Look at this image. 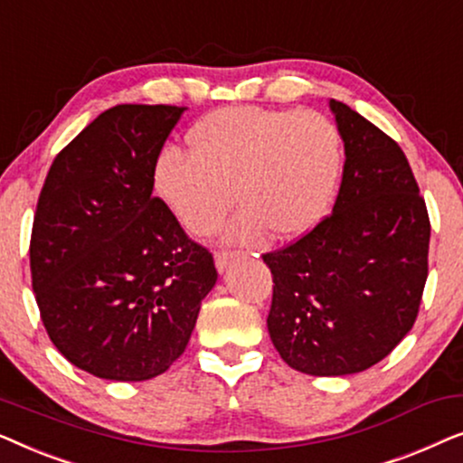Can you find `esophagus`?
I'll return each instance as SVG.
<instances>
[{"instance_id":"34e87169","label":"esophagus","mask_w":463,"mask_h":463,"mask_svg":"<svg viewBox=\"0 0 463 463\" xmlns=\"http://www.w3.org/2000/svg\"><path fill=\"white\" fill-rule=\"evenodd\" d=\"M238 255H240V250H217L214 252V263H217V269L223 271Z\"/></svg>"}]
</instances>
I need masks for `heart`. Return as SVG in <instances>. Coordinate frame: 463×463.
Returning a JSON list of instances; mask_svg holds the SVG:
<instances>
[{"instance_id":"1","label":"heart","mask_w":463,"mask_h":463,"mask_svg":"<svg viewBox=\"0 0 463 463\" xmlns=\"http://www.w3.org/2000/svg\"><path fill=\"white\" fill-rule=\"evenodd\" d=\"M192 151L164 147L154 162V189L195 236L221 225L236 185L242 211L230 238L263 230L293 238L322 219L337 189L344 141L326 116L301 109L225 107L189 132Z\"/></svg>"}]
</instances>
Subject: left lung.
Returning <instances> with one entry per match:
<instances>
[{
	"instance_id": "1",
	"label": "left lung",
	"mask_w": 463,
	"mask_h": 463,
	"mask_svg": "<svg viewBox=\"0 0 463 463\" xmlns=\"http://www.w3.org/2000/svg\"><path fill=\"white\" fill-rule=\"evenodd\" d=\"M345 166L333 213L282 249L271 269L268 331L284 363L318 377L371 369L420 314L430 217L394 138L331 100Z\"/></svg>"
}]
</instances>
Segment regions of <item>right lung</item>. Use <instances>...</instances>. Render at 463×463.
Returning <instances> with one entry per match:
<instances>
[{"label":"right lung","mask_w":463,"mask_h":463,"mask_svg":"<svg viewBox=\"0 0 463 463\" xmlns=\"http://www.w3.org/2000/svg\"><path fill=\"white\" fill-rule=\"evenodd\" d=\"M183 107L118 105L59 151L37 198L31 284L46 333L78 369L162 375L217 282L213 252L154 195V162Z\"/></svg>","instance_id":"right-lung-1"}]
</instances>
